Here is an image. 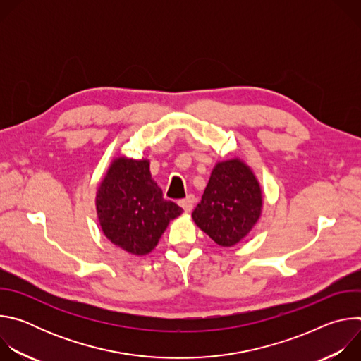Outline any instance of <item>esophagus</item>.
Listing matches in <instances>:
<instances>
[{"label":"esophagus","mask_w":361,"mask_h":361,"mask_svg":"<svg viewBox=\"0 0 361 361\" xmlns=\"http://www.w3.org/2000/svg\"><path fill=\"white\" fill-rule=\"evenodd\" d=\"M194 201H195L194 195H187L184 200H180L178 204L181 205L183 210H184L185 213H190V212L192 210V207H194Z\"/></svg>","instance_id":"1"}]
</instances>
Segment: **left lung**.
<instances>
[{"mask_svg": "<svg viewBox=\"0 0 361 361\" xmlns=\"http://www.w3.org/2000/svg\"><path fill=\"white\" fill-rule=\"evenodd\" d=\"M263 194L259 180L240 159L220 161L213 169L194 223L221 247L240 243L259 221Z\"/></svg>", "mask_w": 361, "mask_h": 361, "instance_id": "left-lung-1", "label": "left lung"}]
</instances>
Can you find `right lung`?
<instances>
[{
  "instance_id": "obj_1",
  "label": "right lung",
  "mask_w": 361,
  "mask_h": 361,
  "mask_svg": "<svg viewBox=\"0 0 361 361\" xmlns=\"http://www.w3.org/2000/svg\"><path fill=\"white\" fill-rule=\"evenodd\" d=\"M97 216L104 235L133 255L156 248L169 223L183 213L151 178L148 160L117 157L99 183Z\"/></svg>"
}]
</instances>
